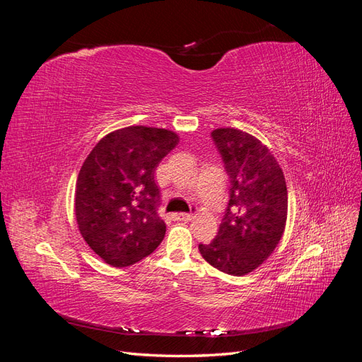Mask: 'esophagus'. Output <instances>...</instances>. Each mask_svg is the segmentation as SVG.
Returning <instances> with one entry per match:
<instances>
[{"instance_id":"obj_1","label":"esophagus","mask_w":362,"mask_h":362,"mask_svg":"<svg viewBox=\"0 0 362 362\" xmlns=\"http://www.w3.org/2000/svg\"><path fill=\"white\" fill-rule=\"evenodd\" d=\"M193 217L194 216L192 213H177V214H173L175 221H182V222H189V221H192Z\"/></svg>"}]
</instances>
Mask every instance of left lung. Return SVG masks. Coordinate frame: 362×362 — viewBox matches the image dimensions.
<instances>
[{"instance_id": "left-lung-1", "label": "left lung", "mask_w": 362, "mask_h": 362, "mask_svg": "<svg viewBox=\"0 0 362 362\" xmlns=\"http://www.w3.org/2000/svg\"><path fill=\"white\" fill-rule=\"evenodd\" d=\"M231 180V192L218 233L210 245H199L214 269L243 276L264 262L282 238L288 193L284 172L269 148L237 128L211 133Z\"/></svg>"}]
</instances>
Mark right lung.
I'll list each match as a JSON object with an SVG mask.
<instances>
[{
  "label": "right lung",
  "mask_w": 362,
  "mask_h": 362,
  "mask_svg": "<svg viewBox=\"0 0 362 362\" xmlns=\"http://www.w3.org/2000/svg\"><path fill=\"white\" fill-rule=\"evenodd\" d=\"M178 141L170 129L125 127L103 137L84 160L75 185L76 225L107 264H134L163 242L154 172Z\"/></svg>",
  "instance_id": "right-lung-1"
}]
</instances>
